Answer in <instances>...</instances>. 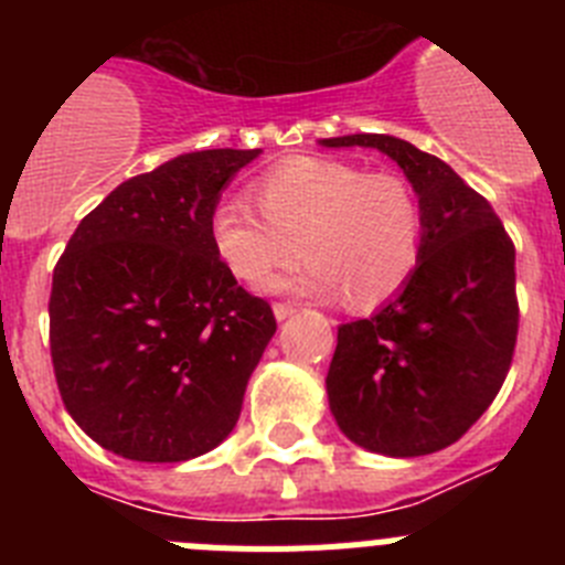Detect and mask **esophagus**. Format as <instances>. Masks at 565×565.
<instances>
[{"label": "esophagus", "instance_id": "obj_1", "mask_svg": "<svg viewBox=\"0 0 565 565\" xmlns=\"http://www.w3.org/2000/svg\"><path fill=\"white\" fill-rule=\"evenodd\" d=\"M291 313H297V308L288 306V302H277V306H274V317H277V322L288 319V317H291Z\"/></svg>", "mask_w": 565, "mask_h": 565}]
</instances>
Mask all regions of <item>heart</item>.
<instances>
[{
  "instance_id": "heart-1",
  "label": "heart",
  "mask_w": 565,
  "mask_h": 565,
  "mask_svg": "<svg viewBox=\"0 0 565 565\" xmlns=\"http://www.w3.org/2000/svg\"><path fill=\"white\" fill-rule=\"evenodd\" d=\"M259 214L243 201L212 212L217 259L237 282L257 288L279 268L308 266L294 291L337 297L373 311L404 291L424 243V212L402 174L367 172L337 158H291L254 183Z\"/></svg>"
}]
</instances>
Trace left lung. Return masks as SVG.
<instances>
[{
    "label": "left lung",
    "instance_id": "8db88e82",
    "mask_svg": "<svg viewBox=\"0 0 565 565\" xmlns=\"http://www.w3.org/2000/svg\"><path fill=\"white\" fill-rule=\"evenodd\" d=\"M402 167L424 212L416 274L373 317L339 326L328 402L364 450L416 458L450 447L501 391L518 339L515 246L498 214L441 158L393 135L322 138Z\"/></svg>",
    "mask_w": 565,
    "mask_h": 565
}]
</instances>
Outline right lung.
<instances>
[{"mask_svg":"<svg viewBox=\"0 0 565 565\" xmlns=\"http://www.w3.org/2000/svg\"><path fill=\"white\" fill-rule=\"evenodd\" d=\"M259 149H203L135 174L78 223L53 271L50 356L73 422L129 461L214 450L277 331L223 268L209 221Z\"/></svg>","mask_w":565,"mask_h":565,"instance_id":"right-lung-1","label":"right lung"}]
</instances>
